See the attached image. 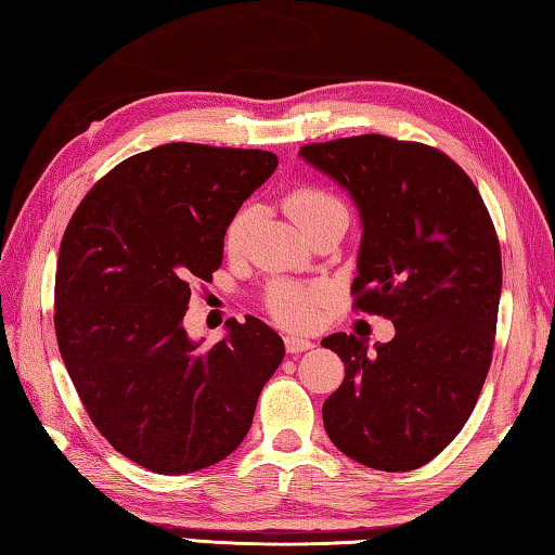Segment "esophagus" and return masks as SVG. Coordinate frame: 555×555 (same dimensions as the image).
Instances as JSON below:
<instances>
[{"label":"esophagus","mask_w":555,"mask_h":555,"mask_svg":"<svg viewBox=\"0 0 555 555\" xmlns=\"http://www.w3.org/2000/svg\"><path fill=\"white\" fill-rule=\"evenodd\" d=\"M285 347H287V352H289V354H301V352H307V349H311V347H313V343H311V340H307V337L287 335V337H285Z\"/></svg>","instance_id":"1"}]
</instances>
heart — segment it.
<instances>
[{
  "label": "heart",
  "mask_w": 555,
  "mask_h": 555,
  "mask_svg": "<svg viewBox=\"0 0 555 555\" xmlns=\"http://www.w3.org/2000/svg\"><path fill=\"white\" fill-rule=\"evenodd\" d=\"M335 208H343V203L333 194H327V191L315 189V186L294 189L285 198V210L301 230H307L313 220H319L321 215ZM251 228H254V208H242L230 220L228 232H224V246H228L230 254L242 251ZM321 299H323L321 287L278 285L273 294H270V309H273L278 321L294 327H304L315 321Z\"/></svg>",
  "instance_id": "1"
}]
</instances>
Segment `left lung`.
Segmentation results:
<instances>
[{
	"mask_svg": "<svg viewBox=\"0 0 555 555\" xmlns=\"http://www.w3.org/2000/svg\"><path fill=\"white\" fill-rule=\"evenodd\" d=\"M354 201V307L395 325L390 343L333 333L345 361L323 426L347 457L410 472L455 438L491 366L501 246L477 186L436 149L366 133L299 151Z\"/></svg>",
	"mask_w": 555,
	"mask_h": 555,
	"instance_id": "obj_1",
	"label": "left lung"
}]
</instances>
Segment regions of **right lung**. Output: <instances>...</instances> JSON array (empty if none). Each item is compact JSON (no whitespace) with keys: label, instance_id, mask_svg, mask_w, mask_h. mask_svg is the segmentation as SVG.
Instances as JSON below:
<instances>
[{"label":"right lung","instance_id":"1","mask_svg":"<svg viewBox=\"0 0 555 555\" xmlns=\"http://www.w3.org/2000/svg\"><path fill=\"white\" fill-rule=\"evenodd\" d=\"M268 151L167 143L131 155L90 189L64 232L54 331L86 412L112 448L155 474H191L246 438L285 359L263 321L191 340V282L222 263L224 232L275 172Z\"/></svg>","mask_w":555,"mask_h":555}]
</instances>
